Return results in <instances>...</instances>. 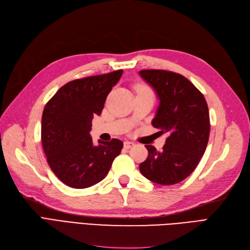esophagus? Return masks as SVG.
<instances>
[{
    "instance_id": "34e87169",
    "label": "esophagus",
    "mask_w": 250,
    "mask_h": 250,
    "mask_svg": "<svg viewBox=\"0 0 250 250\" xmlns=\"http://www.w3.org/2000/svg\"><path fill=\"white\" fill-rule=\"evenodd\" d=\"M132 146H134V143H132V142H129V141H126V142H124V147L125 148H131Z\"/></svg>"
}]
</instances>
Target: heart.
I'll return each mask as SVG.
<instances>
[{
  "instance_id": "1",
  "label": "heart",
  "mask_w": 250,
  "mask_h": 250,
  "mask_svg": "<svg viewBox=\"0 0 250 250\" xmlns=\"http://www.w3.org/2000/svg\"><path fill=\"white\" fill-rule=\"evenodd\" d=\"M138 89H148V88L145 87V86H143V85H140V86L138 87Z\"/></svg>"
}]
</instances>
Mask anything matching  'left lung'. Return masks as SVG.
Returning a JSON list of instances; mask_svg holds the SVG:
<instances>
[{
    "label": "left lung",
    "instance_id": "obj_1",
    "mask_svg": "<svg viewBox=\"0 0 250 250\" xmlns=\"http://www.w3.org/2000/svg\"><path fill=\"white\" fill-rule=\"evenodd\" d=\"M139 74L153 87L160 105L152 120L157 133L168 135L163 150L146 145L148 157L140 165L147 179L158 185H175L197 167L209 137L208 107L203 95L183 75L164 70Z\"/></svg>",
    "mask_w": 250,
    "mask_h": 250
}]
</instances>
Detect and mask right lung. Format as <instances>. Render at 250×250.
<instances>
[{"label":"right lung","instance_id":"1","mask_svg":"<svg viewBox=\"0 0 250 250\" xmlns=\"http://www.w3.org/2000/svg\"><path fill=\"white\" fill-rule=\"evenodd\" d=\"M122 74L118 70L67 82L43 108L42 148L51 170L66 186L85 188L100 183L121 153L122 141L99 140L95 146L89 131Z\"/></svg>","mask_w":250,"mask_h":250}]
</instances>
